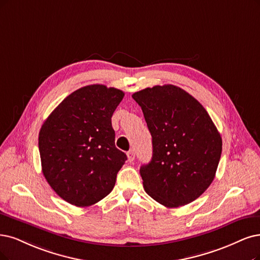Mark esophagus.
Returning <instances> with one entry per match:
<instances>
[{"mask_svg":"<svg viewBox=\"0 0 260 260\" xmlns=\"http://www.w3.org/2000/svg\"><path fill=\"white\" fill-rule=\"evenodd\" d=\"M127 159L129 162H133L134 159H135V153H134V151H129L127 153Z\"/></svg>","mask_w":260,"mask_h":260,"instance_id":"obj_1","label":"esophagus"}]
</instances>
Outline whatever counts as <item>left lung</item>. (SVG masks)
I'll list each match as a JSON object with an SVG mask.
<instances>
[{"label": "left lung", "instance_id": "8db88e82", "mask_svg": "<svg viewBox=\"0 0 260 260\" xmlns=\"http://www.w3.org/2000/svg\"><path fill=\"white\" fill-rule=\"evenodd\" d=\"M152 136L153 154L140 176L147 194L167 208L185 206L212 183L222 137L196 99L172 84L134 93Z\"/></svg>", "mask_w": 260, "mask_h": 260}]
</instances>
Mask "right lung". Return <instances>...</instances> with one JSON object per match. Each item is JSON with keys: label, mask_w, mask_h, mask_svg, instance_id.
<instances>
[{"label": "right lung", "mask_w": 260, "mask_h": 260, "mask_svg": "<svg viewBox=\"0 0 260 260\" xmlns=\"http://www.w3.org/2000/svg\"><path fill=\"white\" fill-rule=\"evenodd\" d=\"M124 92L103 84L76 90L50 113L38 137L43 174L67 203L89 207L112 190L127 159L115 148L111 117Z\"/></svg>", "instance_id": "1"}]
</instances>
